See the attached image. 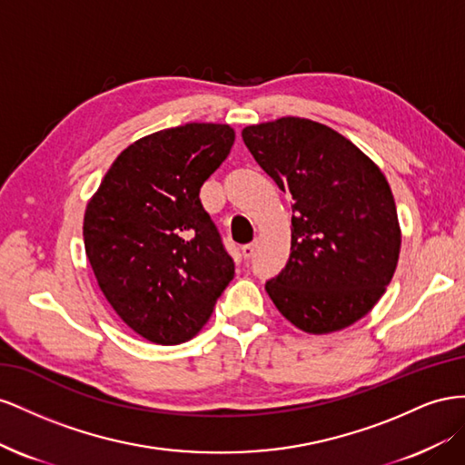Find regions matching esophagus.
I'll use <instances>...</instances> for the list:
<instances>
[{
    "label": "esophagus",
    "mask_w": 465,
    "mask_h": 465,
    "mask_svg": "<svg viewBox=\"0 0 465 465\" xmlns=\"http://www.w3.org/2000/svg\"><path fill=\"white\" fill-rule=\"evenodd\" d=\"M255 247H257V243H247V245H243L242 247V255H243V259H251L255 255Z\"/></svg>",
    "instance_id": "obj_1"
}]
</instances>
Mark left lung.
Returning <instances> with one entry per match:
<instances>
[{
	"instance_id": "obj_1",
	"label": "left lung",
	"mask_w": 465,
	"mask_h": 465,
	"mask_svg": "<svg viewBox=\"0 0 465 465\" xmlns=\"http://www.w3.org/2000/svg\"><path fill=\"white\" fill-rule=\"evenodd\" d=\"M255 162L292 196L290 257L264 284L310 335L347 329L391 282L401 228L390 183L362 150L322 123L282 116L242 130Z\"/></svg>"
}]
</instances>
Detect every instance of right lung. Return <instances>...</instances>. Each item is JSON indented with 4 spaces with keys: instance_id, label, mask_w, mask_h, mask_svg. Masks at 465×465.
Returning a JSON list of instances; mask_svg holds the SVG:
<instances>
[{
    "instance_id": "1",
    "label": "right lung",
    "mask_w": 465,
    "mask_h": 465,
    "mask_svg": "<svg viewBox=\"0 0 465 465\" xmlns=\"http://www.w3.org/2000/svg\"><path fill=\"white\" fill-rule=\"evenodd\" d=\"M230 124L189 123L130 143L84 214L85 255L114 313L155 344L193 339L233 278L204 181L230 155Z\"/></svg>"
}]
</instances>
